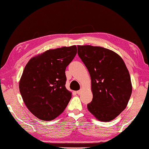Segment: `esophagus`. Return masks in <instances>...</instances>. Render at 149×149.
<instances>
[{
	"label": "esophagus",
	"mask_w": 149,
	"mask_h": 149,
	"mask_svg": "<svg viewBox=\"0 0 149 149\" xmlns=\"http://www.w3.org/2000/svg\"><path fill=\"white\" fill-rule=\"evenodd\" d=\"M81 92H82V90H78V91H77L76 92V93L78 95H79V94H81Z\"/></svg>",
	"instance_id": "1"
}]
</instances>
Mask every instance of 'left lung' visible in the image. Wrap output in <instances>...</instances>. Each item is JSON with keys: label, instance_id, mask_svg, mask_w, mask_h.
Returning <instances> with one entry per match:
<instances>
[{"label": "left lung", "instance_id": "left-lung-1", "mask_svg": "<svg viewBox=\"0 0 149 149\" xmlns=\"http://www.w3.org/2000/svg\"><path fill=\"white\" fill-rule=\"evenodd\" d=\"M77 54L91 77L93 98L88 109L99 120L109 122L125 109L132 84L123 59L101 47L78 45Z\"/></svg>", "mask_w": 149, "mask_h": 149}]
</instances>
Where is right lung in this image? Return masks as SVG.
<instances>
[{
    "label": "right lung",
    "instance_id": "obj_1",
    "mask_svg": "<svg viewBox=\"0 0 149 149\" xmlns=\"http://www.w3.org/2000/svg\"><path fill=\"white\" fill-rule=\"evenodd\" d=\"M77 53L75 45L46 51L30 59L19 81L26 107L42 120L60 115L72 97L66 89L65 69Z\"/></svg>",
    "mask_w": 149,
    "mask_h": 149
}]
</instances>
